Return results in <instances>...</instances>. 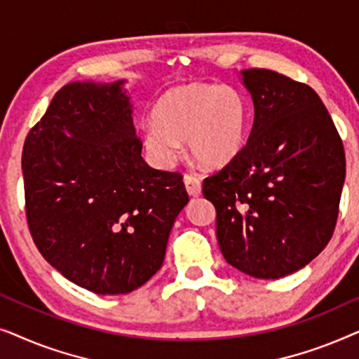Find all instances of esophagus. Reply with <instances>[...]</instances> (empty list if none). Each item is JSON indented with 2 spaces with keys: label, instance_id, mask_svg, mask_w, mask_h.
<instances>
[{
  "label": "esophagus",
  "instance_id": "esophagus-1",
  "mask_svg": "<svg viewBox=\"0 0 359 359\" xmlns=\"http://www.w3.org/2000/svg\"><path fill=\"white\" fill-rule=\"evenodd\" d=\"M184 186H186V191H188V194L193 196V198H198V196L201 194V191H203L201 180L196 178V176H191V175L184 176Z\"/></svg>",
  "mask_w": 359,
  "mask_h": 359
}]
</instances>
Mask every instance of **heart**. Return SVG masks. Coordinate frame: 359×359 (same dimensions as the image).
I'll return each instance as SVG.
<instances>
[{
    "label": "heart",
    "mask_w": 359,
    "mask_h": 359,
    "mask_svg": "<svg viewBox=\"0 0 359 359\" xmlns=\"http://www.w3.org/2000/svg\"><path fill=\"white\" fill-rule=\"evenodd\" d=\"M247 132V107L237 90L225 85L189 83L171 88L154 107V121L142 129L151 160L168 168L180 142L204 168H222L240 154Z\"/></svg>",
    "instance_id": "heart-1"
}]
</instances>
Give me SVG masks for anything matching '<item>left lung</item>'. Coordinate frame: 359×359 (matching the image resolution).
Wrapping results in <instances>:
<instances>
[{
	"label": "left lung",
	"mask_w": 359,
	"mask_h": 359,
	"mask_svg": "<svg viewBox=\"0 0 359 359\" xmlns=\"http://www.w3.org/2000/svg\"><path fill=\"white\" fill-rule=\"evenodd\" d=\"M242 81L255 121L247 145L203 183L224 258L248 276L278 279L312 262L335 230L345 150L316 91L250 68Z\"/></svg>",
	"instance_id": "obj_1"
}]
</instances>
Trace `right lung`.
I'll return each instance as SVG.
<instances>
[{
    "label": "right lung",
    "mask_w": 359,
    "mask_h": 359,
    "mask_svg": "<svg viewBox=\"0 0 359 359\" xmlns=\"http://www.w3.org/2000/svg\"><path fill=\"white\" fill-rule=\"evenodd\" d=\"M122 85L68 83L22 151L34 243L58 273L102 296L134 291L158 271L189 201L183 176L142 158Z\"/></svg>",
    "instance_id": "right-lung-1"
}]
</instances>
